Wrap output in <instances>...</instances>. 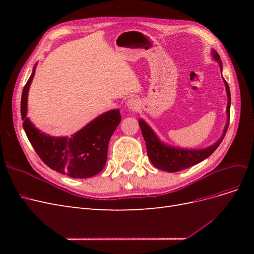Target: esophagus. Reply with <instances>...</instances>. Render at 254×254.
I'll list each match as a JSON object with an SVG mask.
<instances>
[{
  "label": "esophagus",
  "instance_id": "1",
  "mask_svg": "<svg viewBox=\"0 0 254 254\" xmlns=\"http://www.w3.org/2000/svg\"><path fill=\"white\" fill-rule=\"evenodd\" d=\"M127 107L130 110H135L139 107V103H137L136 99H130L127 102Z\"/></svg>",
  "mask_w": 254,
  "mask_h": 254
}]
</instances>
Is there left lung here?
Segmentation results:
<instances>
[{"label": "left lung", "instance_id": "8db88e82", "mask_svg": "<svg viewBox=\"0 0 254 254\" xmlns=\"http://www.w3.org/2000/svg\"><path fill=\"white\" fill-rule=\"evenodd\" d=\"M213 57L215 60L218 61L221 70V60L218 54L213 51ZM226 84V91L228 94V106H227V113H228V123L225 128V131L220 139L210 147L199 150H190V149H181V148H174L170 147L161 143L156 134L153 133L150 127L146 124L144 121H139V125L141 127V131L146 143V148H147V155L151 163L155 165L159 170L166 171L168 173H175L182 170H186L188 167L193 166L199 162H201L207 157H210L212 153L217 149L220 143L224 140L226 132L229 127L230 123V104H231V94H230V89L228 82L224 79Z\"/></svg>", "mask_w": 254, "mask_h": 254}]
</instances>
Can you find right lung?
<instances>
[{
    "label": "right lung",
    "mask_w": 254,
    "mask_h": 254,
    "mask_svg": "<svg viewBox=\"0 0 254 254\" xmlns=\"http://www.w3.org/2000/svg\"><path fill=\"white\" fill-rule=\"evenodd\" d=\"M35 75L24 86L21 97L23 128L37 155L52 170L72 178H90L101 172L107 161L108 144L121 122L120 110L99 115L72 137H55L40 132L26 119L27 93Z\"/></svg>",
    "instance_id": "add662e5"
}]
</instances>
